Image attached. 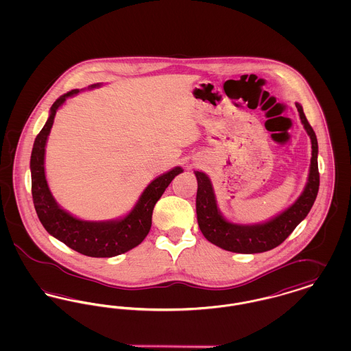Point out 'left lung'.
Instances as JSON below:
<instances>
[{"mask_svg": "<svg viewBox=\"0 0 351 351\" xmlns=\"http://www.w3.org/2000/svg\"><path fill=\"white\" fill-rule=\"evenodd\" d=\"M300 113L301 122L312 141V159L308 184L298 201L283 212L280 216L262 225L243 226L228 222L218 213L217 204L210 180L205 173L196 171L197 178V196H196V213L204 237L223 250L239 254H256L272 250L283 243L287 237L295 230L317 197L319 186L317 154L318 145L316 134L305 117L300 104H296Z\"/></svg>", "mask_w": 351, "mask_h": 351, "instance_id": "1", "label": "left lung"}]
</instances>
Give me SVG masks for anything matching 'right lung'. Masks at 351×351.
I'll return each mask as SVG.
<instances>
[{
  "mask_svg": "<svg viewBox=\"0 0 351 351\" xmlns=\"http://www.w3.org/2000/svg\"><path fill=\"white\" fill-rule=\"evenodd\" d=\"M76 93H79V89L69 90L52 104L50 117L35 138L30 159L34 206L45 229L68 247L86 256L110 258L132 250L146 238L150 232L155 204L162 197L173 178L183 172V169L173 168L149 184L135 208L122 219L112 222H89L68 215L55 202L46 182L45 147L58 108L67 97Z\"/></svg>",
  "mask_w": 351,
  "mask_h": 351,
  "instance_id": "1",
  "label": "right lung"
}]
</instances>
